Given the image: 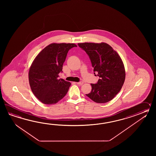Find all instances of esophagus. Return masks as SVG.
<instances>
[{"label": "esophagus", "instance_id": "obj_1", "mask_svg": "<svg viewBox=\"0 0 156 156\" xmlns=\"http://www.w3.org/2000/svg\"><path fill=\"white\" fill-rule=\"evenodd\" d=\"M76 83L77 85H82L83 83V82H79V83Z\"/></svg>", "mask_w": 156, "mask_h": 156}]
</instances>
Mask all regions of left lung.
<instances>
[{
  "mask_svg": "<svg viewBox=\"0 0 156 156\" xmlns=\"http://www.w3.org/2000/svg\"><path fill=\"white\" fill-rule=\"evenodd\" d=\"M89 56L94 72L100 79L96 83H91L92 89L86 94L98 103H105L113 99L123 86L126 71L118 53L106 43H78Z\"/></svg>",
  "mask_w": 156,
  "mask_h": 156,
  "instance_id": "obj_1",
  "label": "left lung"
}]
</instances>
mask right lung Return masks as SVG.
<instances>
[{"instance_id": "right-lung-1", "label": "right lung", "mask_w": 156, "mask_h": 156, "mask_svg": "<svg viewBox=\"0 0 156 156\" xmlns=\"http://www.w3.org/2000/svg\"><path fill=\"white\" fill-rule=\"evenodd\" d=\"M74 47H77L74 43H51L38 53L30 67V89L43 104H56L68 92L71 83L58 77L68 51Z\"/></svg>"}]
</instances>
